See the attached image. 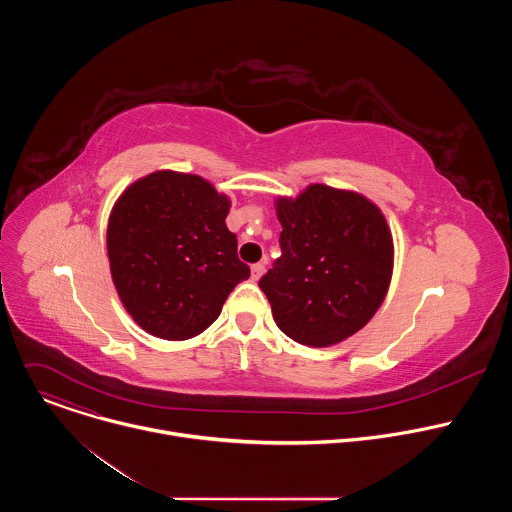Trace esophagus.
Wrapping results in <instances>:
<instances>
[{
	"label": "esophagus",
	"instance_id": "esophagus-1",
	"mask_svg": "<svg viewBox=\"0 0 512 512\" xmlns=\"http://www.w3.org/2000/svg\"><path fill=\"white\" fill-rule=\"evenodd\" d=\"M263 273H265V265H263V263L251 265V279H253V281H259Z\"/></svg>",
	"mask_w": 512,
	"mask_h": 512
}]
</instances>
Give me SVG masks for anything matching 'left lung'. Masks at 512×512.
<instances>
[{
	"label": "left lung",
	"mask_w": 512,
	"mask_h": 512,
	"mask_svg": "<svg viewBox=\"0 0 512 512\" xmlns=\"http://www.w3.org/2000/svg\"><path fill=\"white\" fill-rule=\"evenodd\" d=\"M281 257L261 277L279 330L334 346L381 308L393 275V237L381 208L352 190L310 184L275 200Z\"/></svg>",
	"instance_id": "left-lung-1"
}]
</instances>
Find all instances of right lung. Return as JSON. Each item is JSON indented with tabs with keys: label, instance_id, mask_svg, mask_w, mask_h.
<instances>
[{
	"label": "right lung",
	"instance_id": "obj_1",
	"mask_svg": "<svg viewBox=\"0 0 512 512\" xmlns=\"http://www.w3.org/2000/svg\"><path fill=\"white\" fill-rule=\"evenodd\" d=\"M229 196L196 176L158 170L113 204L107 255L119 300L139 328L164 340L204 332L249 267L227 229Z\"/></svg>",
	"mask_w": 512,
	"mask_h": 512
}]
</instances>
